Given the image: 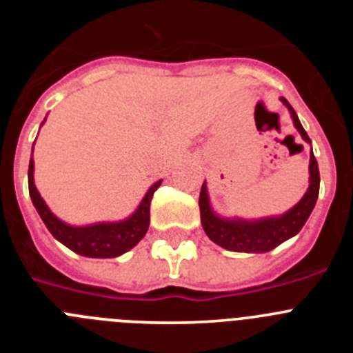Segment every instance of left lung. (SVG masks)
<instances>
[{
	"label": "left lung",
	"mask_w": 353,
	"mask_h": 353,
	"mask_svg": "<svg viewBox=\"0 0 353 353\" xmlns=\"http://www.w3.org/2000/svg\"><path fill=\"white\" fill-rule=\"evenodd\" d=\"M281 102L288 108L292 114L293 125L299 130L305 143L311 139L304 127L301 125L297 113L293 111L285 97H281ZM320 191V171H318V162L313 155L311 148L310 155V187L304 192L297 205H293L290 210L281 215H270V217H261V219H244V217H224L212 208L210 196H208L207 182L201 185L199 192V214H201V226L205 233L214 244L235 252H269L285 240L297 235L305 224L307 217L313 212Z\"/></svg>",
	"instance_id": "1"
}]
</instances>
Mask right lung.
<instances>
[{
	"instance_id": "right-lung-1",
	"label": "right lung",
	"mask_w": 353,
	"mask_h": 353,
	"mask_svg": "<svg viewBox=\"0 0 353 353\" xmlns=\"http://www.w3.org/2000/svg\"><path fill=\"white\" fill-rule=\"evenodd\" d=\"M33 173H35V161H33V148H31L30 168H28V187H30L31 201L35 205L37 212L42 217L43 224L51 232V235L58 242L67 245L70 251L86 258H117L121 256L123 252L130 251L134 245L138 244L139 240L145 236V233L148 232L152 196L162 183V180L152 183L146 194L143 196L138 208L125 219L113 221V223L104 221V223L76 226V224L65 223V221H61L60 217H56L52 214L51 208L48 207V203L40 196V192L37 191Z\"/></svg>"
}]
</instances>
